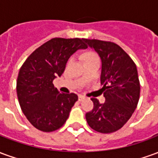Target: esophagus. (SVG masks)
<instances>
[{"label": "esophagus", "mask_w": 158, "mask_h": 158, "mask_svg": "<svg viewBox=\"0 0 158 158\" xmlns=\"http://www.w3.org/2000/svg\"><path fill=\"white\" fill-rule=\"evenodd\" d=\"M85 99V96H83V95H79V102H81L83 100Z\"/></svg>", "instance_id": "34e87169"}]
</instances>
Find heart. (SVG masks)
<instances>
[{
	"label": "heart",
	"mask_w": 158,
	"mask_h": 158,
	"mask_svg": "<svg viewBox=\"0 0 158 158\" xmlns=\"http://www.w3.org/2000/svg\"><path fill=\"white\" fill-rule=\"evenodd\" d=\"M94 56H97L94 52H87V53H85V60L88 58H91V57H94Z\"/></svg>",
	"instance_id": "b5f03b06"
}]
</instances>
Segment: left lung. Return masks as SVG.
<instances>
[{"label": "left lung", "instance_id": "left-lung-1", "mask_svg": "<svg viewBox=\"0 0 158 158\" xmlns=\"http://www.w3.org/2000/svg\"><path fill=\"white\" fill-rule=\"evenodd\" d=\"M102 60L101 82L106 102L91 98L93 109L85 114L89 126L97 132H115L128 122L139 99L140 85L135 63L118 45L84 39Z\"/></svg>", "mask_w": 158, "mask_h": 158}]
</instances>
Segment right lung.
I'll return each mask as SVG.
<instances>
[{
  "label": "right lung",
  "instance_id": "1",
  "mask_svg": "<svg viewBox=\"0 0 158 158\" xmlns=\"http://www.w3.org/2000/svg\"><path fill=\"white\" fill-rule=\"evenodd\" d=\"M86 48L84 39L53 38L23 62L17 79V95L23 113L37 129L52 132L67 121L78 96L60 93L53 80L62 75L74 52Z\"/></svg>",
  "mask_w": 158,
  "mask_h": 158
}]
</instances>
